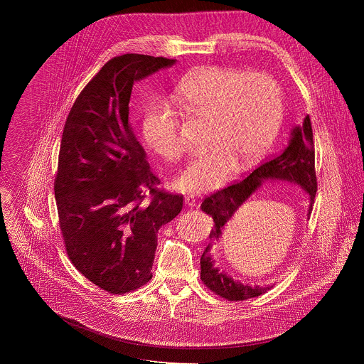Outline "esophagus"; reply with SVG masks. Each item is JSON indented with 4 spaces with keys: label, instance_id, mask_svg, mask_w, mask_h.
<instances>
[{
    "label": "esophagus",
    "instance_id": "1",
    "mask_svg": "<svg viewBox=\"0 0 364 364\" xmlns=\"http://www.w3.org/2000/svg\"><path fill=\"white\" fill-rule=\"evenodd\" d=\"M184 203H186V205H187V207H194V205L197 204L196 197H194L193 194H187V196L184 197Z\"/></svg>",
    "mask_w": 364,
    "mask_h": 364
}]
</instances>
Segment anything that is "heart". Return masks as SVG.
Segmentation results:
<instances>
[{
	"label": "heart",
	"mask_w": 364,
	"mask_h": 364,
	"mask_svg": "<svg viewBox=\"0 0 364 364\" xmlns=\"http://www.w3.org/2000/svg\"><path fill=\"white\" fill-rule=\"evenodd\" d=\"M173 100L188 119L207 121L204 151L177 176L184 191L219 187L235 170L262 157L284 115L281 85L267 73L210 66L188 73L173 92ZM142 136L166 161L181 157V121L167 102L155 100L142 115Z\"/></svg>",
	"instance_id": "b5f03b06"
}]
</instances>
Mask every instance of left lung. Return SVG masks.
<instances>
[{
    "label": "left lung",
    "instance_id": "1",
    "mask_svg": "<svg viewBox=\"0 0 364 364\" xmlns=\"http://www.w3.org/2000/svg\"><path fill=\"white\" fill-rule=\"evenodd\" d=\"M285 180L301 186L311 198L309 213L313 210V204L317 193V174H316V148L313 127H311L309 115L292 129L289 144L272 159L259 164L246 178L232 183L212 194L205 196L200 209L210 215L213 219V229L210 232V239L218 240L222 235L223 226L229 222L233 215L246 203V200L255 193L257 187H261L264 180ZM200 279L216 295L228 301H243L257 295L265 294L269 288L250 287L233 281L223 272H219L213 267L212 256L209 255V247L201 255L200 259Z\"/></svg>",
    "mask_w": 364,
    "mask_h": 364
}]
</instances>
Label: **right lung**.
I'll use <instances>...</instances> for the list:
<instances>
[{
	"mask_svg": "<svg viewBox=\"0 0 364 364\" xmlns=\"http://www.w3.org/2000/svg\"><path fill=\"white\" fill-rule=\"evenodd\" d=\"M174 62L134 53L111 59L82 89L63 128L55 197L66 253L114 295L152 278L157 232L183 209V194L159 188L128 122L134 82Z\"/></svg>",
	"mask_w": 364,
	"mask_h": 364,
	"instance_id": "add662e5",
	"label": "right lung"
}]
</instances>
